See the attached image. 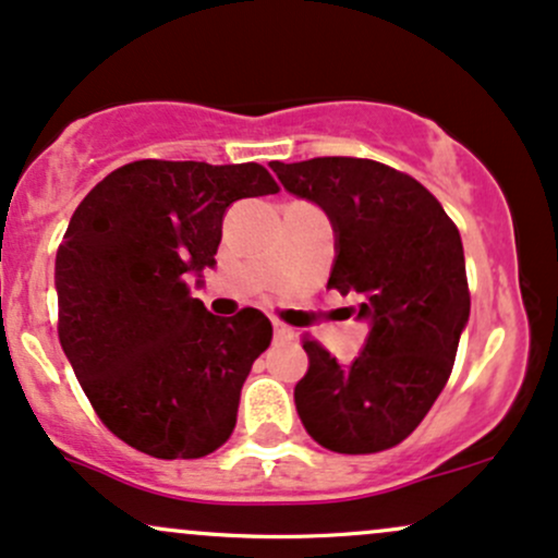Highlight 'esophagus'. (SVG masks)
I'll return each instance as SVG.
<instances>
[{"label": "esophagus", "mask_w": 558, "mask_h": 558, "mask_svg": "<svg viewBox=\"0 0 558 558\" xmlns=\"http://www.w3.org/2000/svg\"><path fill=\"white\" fill-rule=\"evenodd\" d=\"M274 337H277L279 342H295L298 340L295 329L287 327V324H281V322H274Z\"/></svg>", "instance_id": "esophagus-1"}]
</instances>
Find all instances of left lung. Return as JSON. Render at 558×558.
<instances>
[{
  "mask_svg": "<svg viewBox=\"0 0 558 558\" xmlns=\"http://www.w3.org/2000/svg\"><path fill=\"white\" fill-rule=\"evenodd\" d=\"M290 195L327 213V287L355 295L363 350L340 363L305 340L295 385L303 427L335 453H377L418 427L453 368L469 322L464 245L442 205L396 168L363 158L271 162Z\"/></svg>",
  "mask_w": 558,
  "mask_h": 558,
  "instance_id": "left-lung-1",
  "label": "left lung"
}]
</instances>
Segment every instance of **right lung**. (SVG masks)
Returning <instances> with one entry per match:
<instances>
[{"label":"right lung","instance_id":"obj_1","mask_svg":"<svg viewBox=\"0 0 558 558\" xmlns=\"http://www.w3.org/2000/svg\"><path fill=\"white\" fill-rule=\"evenodd\" d=\"M279 192L258 162L136 160L81 199L54 258L60 345L112 435L155 459H199L229 440L260 311L213 316L186 274L216 266L223 216Z\"/></svg>","mask_w":558,"mask_h":558}]
</instances>
